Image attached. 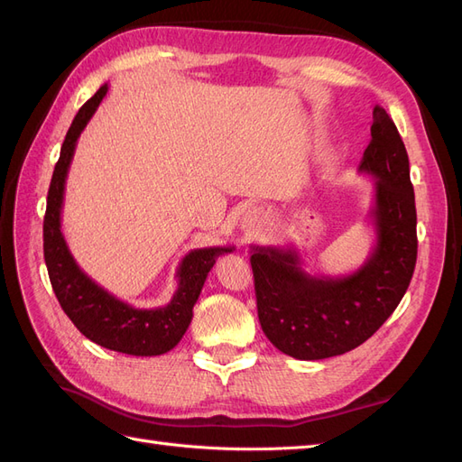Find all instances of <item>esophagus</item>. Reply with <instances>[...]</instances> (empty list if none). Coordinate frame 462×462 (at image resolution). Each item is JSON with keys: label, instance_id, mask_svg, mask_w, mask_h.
Listing matches in <instances>:
<instances>
[{"label": "esophagus", "instance_id": "obj_1", "mask_svg": "<svg viewBox=\"0 0 462 462\" xmlns=\"http://www.w3.org/2000/svg\"><path fill=\"white\" fill-rule=\"evenodd\" d=\"M262 221H263V217H262L260 209L258 208H248L245 216H243V221H241V227H243L245 235L254 236L262 227Z\"/></svg>", "mask_w": 462, "mask_h": 462}]
</instances>
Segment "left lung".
Segmentation results:
<instances>
[{"mask_svg":"<svg viewBox=\"0 0 462 462\" xmlns=\"http://www.w3.org/2000/svg\"><path fill=\"white\" fill-rule=\"evenodd\" d=\"M372 141L358 171L370 175L375 245L351 275L309 273L295 246H253L262 331L299 360L345 355L370 339L393 314L416 265V206L409 156L393 119L374 107Z\"/></svg>","mask_w":462,"mask_h":462,"instance_id":"obj_1","label":"left lung"}]
</instances>
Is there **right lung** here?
Instances as JSON below:
<instances>
[{"label": "right lung", "mask_w": 462, "mask_h": 462, "mask_svg": "<svg viewBox=\"0 0 462 462\" xmlns=\"http://www.w3.org/2000/svg\"><path fill=\"white\" fill-rule=\"evenodd\" d=\"M106 94L107 85L100 87V90L79 109L67 131L48 190L44 258L55 297H58L63 312L87 339L109 348V351L133 356H158L171 351L183 339L190 326L192 309L200 297L209 270L214 268L217 256L231 253L233 246L190 250L177 268L175 295L158 309H136V306L123 302L80 270L61 233L65 180L79 136L85 131Z\"/></svg>", "instance_id": "right-lung-1"}]
</instances>
